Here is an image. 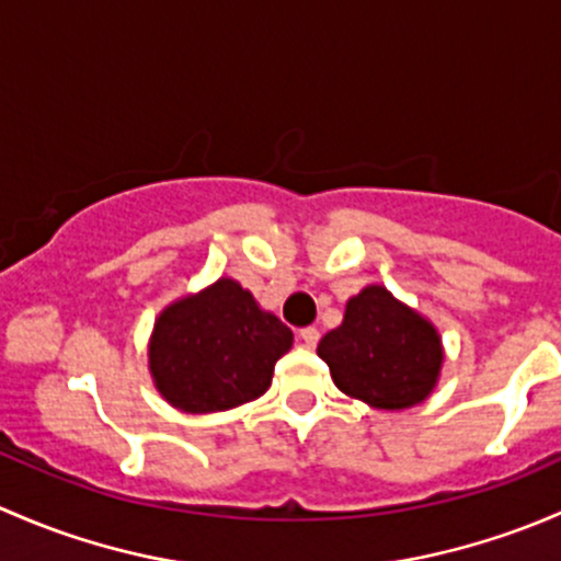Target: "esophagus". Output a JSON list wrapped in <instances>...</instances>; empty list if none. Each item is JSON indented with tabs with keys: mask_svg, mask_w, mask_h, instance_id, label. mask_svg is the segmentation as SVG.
<instances>
[{
	"mask_svg": "<svg viewBox=\"0 0 561 561\" xmlns=\"http://www.w3.org/2000/svg\"><path fill=\"white\" fill-rule=\"evenodd\" d=\"M319 337H321V332L316 327H305V329H299V340H302L305 345H310V348H313L316 343H319Z\"/></svg>",
	"mask_w": 561,
	"mask_h": 561,
	"instance_id": "1",
	"label": "esophagus"
}]
</instances>
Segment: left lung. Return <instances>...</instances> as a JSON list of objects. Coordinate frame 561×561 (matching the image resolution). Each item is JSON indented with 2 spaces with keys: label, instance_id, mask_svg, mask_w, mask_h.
<instances>
[{
  "label": "left lung",
  "instance_id": "8db88e82",
  "mask_svg": "<svg viewBox=\"0 0 561 561\" xmlns=\"http://www.w3.org/2000/svg\"><path fill=\"white\" fill-rule=\"evenodd\" d=\"M319 356L343 394L380 410L424 402L443 367L437 329L383 286L348 299L343 323L321 337Z\"/></svg>",
  "mask_w": 561,
  "mask_h": 561
}]
</instances>
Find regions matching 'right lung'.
<instances>
[{
    "mask_svg": "<svg viewBox=\"0 0 561 561\" xmlns=\"http://www.w3.org/2000/svg\"><path fill=\"white\" fill-rule=\"evenodd\" d=\"M294 334L259 308L238 280L221 278L156 319L148 365L159 394L183 413H216L262 397Z\"/></svg>",
    "mask_w": 561,
    "mask_h": 561,
    "instance_id": "1",
    "label": "right lung"
}]
</instances>
